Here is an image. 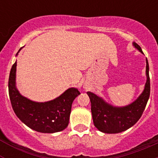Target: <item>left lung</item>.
Listing matches in <instances>:
<instances>
[{
  "mask_svg": "<svg viewBox=\"0 0 158 158\" xmlns=\"http://www.w3.org/2000/svg\"><path fill=\"white\" fill-rule=\"evenodd\" d=\"M140 52L143 53L136 43H133ZM146 81L144 91L139 97L130 105L115 107L107 104L100 97L91 92H88L91 101V111L94 126L101 132L107 134L120 133L134 126L142 116L146 108L150 94V81L149 64L146 58Z\"/></svg>",
  "mask_w": 158,
  "mask_h": 158,
  "instance_id": "8db88e82",
  "label": "left lung"
}]
</instances>
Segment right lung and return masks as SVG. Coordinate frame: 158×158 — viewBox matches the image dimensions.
Here are the masks:
<instances>
[{"instance_id":"right-lung-1","label":"right lung","mask_w":158,"mask_h":158,"mask_svg":"<svg viewBox=\"0 0 158 158\" xmlns=\"http://www.w3.org/2000/svg\"><path fill=\"white\" fill-rule=\"evenodd\" d=\"M16 62L12 65L8 79L9 98L16 116L25 125L38 132L54 133L66 128L73 101L81 94L80 92L74 88H70L51 101H31L19 94L16 89Z\"/></svg>"}]
</instances>
